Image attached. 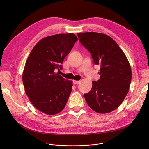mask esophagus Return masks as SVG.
Masks as SVG:
<instances>
[{
    "label": "esophagus",
    "mask_w": 149,
    "mask_h": 149,
    "mask_svg": "<svg viewBox=\"0 0 149 149\" xmlns=\"http://www.w3.org/2000/svg\"><path fill=\"white\" fill-rule=\"evenodd\" d=\"M80 82V81H77V80H73V84H78Z\"/></svg>",
    "instance_id": "34e87169"
}]
</instances>
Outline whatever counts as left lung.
I'll list each match as a JSON object with an SVG mask.
<instances>
[{
    "label": "left lung",
    "instance_id": "1",
    "mask_svg": "<svg viewBox=\"0 0 149 149\" xmlns=\"http://www.w3.org/2000/svg\"><path fill=\"white\" fill-rule=\"evenodd\" d=\"M79 41L100 66V79L92 81L89 92L84 94L88 106L99 113L118 108L129 92L132 70L126 55L110 36L94 33H77Z\"/></svg>",
    "mask_w": 149,
    "mask_h": 149
}]
</instances>
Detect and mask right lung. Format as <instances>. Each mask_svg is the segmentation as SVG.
Returning <instances> with one entry per match:
<instances>
[{"mask_svg": "<svg viewBox=\"0 0 149 149\" xmlns=\"http://www.w3.org/2000/svg\"><path fill=\"white\" fill-rule=\"evenodd\" d=\"M77 40L72 33L46 37L35 45L27 58L22 75L25 93L32 104L46 115L60 112L72 91V81L54 70L61 69V64Z\"/></svg>", "mask_w": 149, "mask_h": 149, "instance_id": "1", "label": "right lung"}]
</instances>
